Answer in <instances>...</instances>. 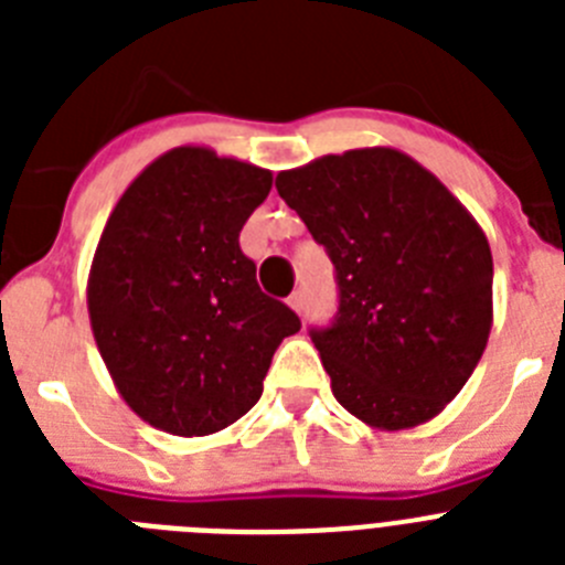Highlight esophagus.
<instances>
[{"mask_svg":"<svg viewBox=\"0 0 565 565\" xmlns=\"http://www.w3.org/2000/svg\"><path fill=\"white\" fill-rule=\"evenodd\" d=\"M288 306H291L297 313H302V306H306V291H302V288H297V291L288 297Z\"/></svg>","mask_w":565,"mask_h":565,"instance_id":"1","label":"esophagus"}]
</instances>
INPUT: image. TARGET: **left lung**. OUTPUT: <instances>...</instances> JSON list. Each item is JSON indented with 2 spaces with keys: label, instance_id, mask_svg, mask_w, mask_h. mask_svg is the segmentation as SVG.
Segmentation results:
<instances>
[{
  "label": "left lung",
  "instance_id": "obj_1",
  "mask_svg": "<svg viewBox=\"0 0 565 565\" xmlns=\"http://www.w3.org/2000/svg\"><path fill=\"white\" fill-rule=\"evenodd\" d=\"M337 266L339 313L311 331L331 391L373 430H411L461 393L492 331L487 234L430 169L393 147L277 174Z\"/></svg>",
  "mask_w": 565,
  "mask_h": 565
}]
</instances>
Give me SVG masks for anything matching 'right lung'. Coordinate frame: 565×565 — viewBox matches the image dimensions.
Wrapping results in <instances>:
<instances>
[{
    "mask_svg": "<svg viewBox=\"0 0 565 565\" xmlns=\"http://www.w3.org/2000/svg\"><path fill=\"white\" fill-rule=\"evenodd\" d=\"M274 174L209 147L154 158L109 212L87 277L89 328L129 411L209 436L263 396L299 317L257 286L239 228Z\"/></svg>",
    "mask_w": 565,
    "mask_h": 565,
    "instance_id": "add662e5",
    "label": "right lung"
}]
</instances>
